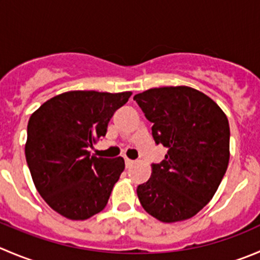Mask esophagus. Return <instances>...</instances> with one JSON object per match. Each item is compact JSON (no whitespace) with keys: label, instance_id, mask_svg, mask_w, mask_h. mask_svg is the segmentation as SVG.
Wrapping results in <instances>:
<instances>
[{"label":"esophagus","instance_id":"obj_1","mask_svg":"<svg viewBox=\"0 0 260 260\" xmlns=\"http://www.w3.org/2000/svg\"><path fill=\"white\" fill-rule=\"evenodd\" d=\"M124 161H125V168H127V169L132 168V165H133V164H135V161L131 160V158H127V157H125Z\"/></svg>","mask_w":260,"mask_h":260}]
</instances>
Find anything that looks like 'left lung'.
<instances>
[{"instance_id":"1","label":"left lung","mask_w":260,"mask_h":260,"mask_svg":"<svg viewBox=\"0 0 260 260\" xmlns=\"http://www.w3.org/2000/svg\"><path fill=\"white\" fill-rule=\"evenodd\" d=\"M152 123L156 145L168 148L137 188L143 210L161 222L197 215L215 196L230 158L228 117L211 98L188 86H166L135 95Z\"/></svg>"}]
</instances>
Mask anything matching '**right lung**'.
<instances>
[{
	"mask_svg": "<svg viewBox=\"0 0 260 260\" xmlns=\"http://www.w3.org/2000/svg\"><path fill=\"white\" fill-rule=\"evenodd\" d=\"M131 91H67L47 100L27 123L25 156L35 188L52 210L87 220L107 206L124 170L123 157L90 155Z\"/></svg>",
	"mask_w": 260,
	"mask_h": 260,
	"instance_id": "obj_1",
	"label": "right lung"
}]
</instances>
